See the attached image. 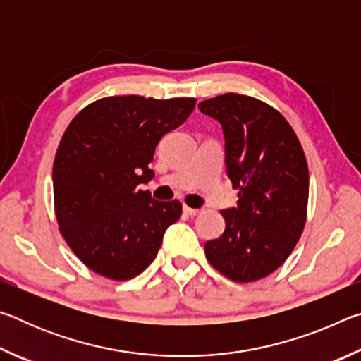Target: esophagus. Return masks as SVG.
<instances>
[{
  "label": "esophagus",
  "instance_id": "esophagus-1",
  "mask_svg": "<svg viewBox=\"0 0 361 361\" xmlns=\"http://www.w3.org/2000/svg\"><path fill=\"white\" fill-rule=\"evenodd\" d=\"M183 212H185L186 215H189V216H195V215H199V213H200L199 209H191V207H188V205H183Z\"/></svg>",
  "mask_w": 361,
  "mask_h": 361
}]
</instances>
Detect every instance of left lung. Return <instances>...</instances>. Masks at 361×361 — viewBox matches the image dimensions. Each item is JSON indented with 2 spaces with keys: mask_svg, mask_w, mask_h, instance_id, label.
Listing matches in <instances>:
<instances>
[{
  "mask_svg": "<svg viewBox=\"0 0 361 361\" xmlns=\"http://www.w3.org/2000/svg\"><path fill=\"white\" fill-rule=\"evenodd\" d=\"M224 133L226 173L239 189L221 210V237L205 243L210 264L234 282H255L288 258L302 234L309 169L302 146L277 109L252 97L224 94L199 103Z\"/></svg>",
  "mask_w": 361,
  "mask_h": 361,
  "instance_id": "8db88e82",
  "label": "left lung"
}]
</instances>
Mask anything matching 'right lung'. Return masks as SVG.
<instances>
[{"label":"right lung","instance_id":"1","mask_svg":"<svg viewBox=\"0 0 361 361\" xmlns=\"http://www.w3.org/2000/svg\"><path fill=\"white\" fill-rule=\"evenodd\" d=\"M195 99L106 97L66 127L54 161L60 231L85 266L113 280L143 272L181 216L178 200L142 191L161 138L188 119Z\"/></svg>","mask_w":361,"mask_h":361}]
</instances>
